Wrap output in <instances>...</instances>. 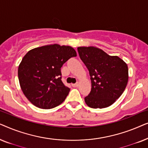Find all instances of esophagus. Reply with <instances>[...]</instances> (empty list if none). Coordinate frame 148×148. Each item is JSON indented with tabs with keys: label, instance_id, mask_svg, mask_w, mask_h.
Returning <instances> with one entry per match:
<instances>
[{
	"label": "esophagus",
	"instance_id": "obj_1",
	"mask_svg": "<svg viewBox=\"0 0 148 148\" xmlns=\"http://www.w3.org/2000/svg\"><path fill=\"white\" fill-rule=\"evenodd\" d=\"M78 86H79V84H78V83H76V84H72V86L73 87V88H77V87H78Z\"/></svg>",
	"mask_w": 148,
	"mask_h": 148
}]
</instances>
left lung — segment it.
<instances>
[{
  "instance_id": "1",
  "label": "left lung",
  "mask_w": 148,
  "mask_h": 148,
  "mask_svg": "<svg viewBox=\"0 0 148 148\" xmlns=\"http://www.w3.org/2000/svg\"><path fill=\"white\" fill-rule=\"evenodd\" d=\"M77 50L92 83L91 92L85 98L86 104L92 108L110 106L122 95L128 83L126 62L94 46H81Z\"/></svg>"
}]
</instances>
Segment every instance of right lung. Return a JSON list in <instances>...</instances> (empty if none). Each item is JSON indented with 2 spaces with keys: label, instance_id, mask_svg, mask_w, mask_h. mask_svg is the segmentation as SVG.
<instances>
[{
  "label": "right lung",
  "instance_id": "1",
  "mask_svg": "<svg viewBox=\"0 0 148 148\" xmlns=\"http://www.w3.org/2000/svg\"><path fill=\"white\" fill-rule=\"evenodd\" d=\"M73 48L54 44L30 50L18 68L21 90L34 106L42 109L54 108L65 100L70 89L61 81L60 68L76 56Z\"/></svg>",
  "mask_w": 148,
  "mask_h": 148
}]
</instances>
